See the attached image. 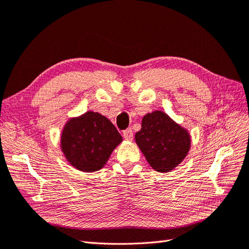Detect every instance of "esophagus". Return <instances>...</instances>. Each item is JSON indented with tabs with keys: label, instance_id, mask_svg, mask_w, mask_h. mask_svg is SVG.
I'll return each instance as SVG.
<instances>
[{
	"label": "esophagus",
	"instance_id": "obj_1",
	"mask_svg": "<svg viewBox=\"0 0 249 249\" xmlns=\"http://www.w3.org/2000/svg\"><path fill=\"white\" fill-rule=\"evenodd\" d=\"M123 136L126 141H132L133 140V132H132L131 129H126L123 132Z\"/></svg>",
	"mask_w": 249,
	"mask_h": 249
}]
</instances>
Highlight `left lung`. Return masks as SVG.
Returning a JSON list of instances; mask_svg holds the SVG:
<instances>
[{"instance_id":"8db88e82","label":"left lung","mask_w":249,"mask_h":249,"mask_svg":"<svg viewBox=\"0 0 249 249\" xmlns=\"http://www.w3.org/2000/svg\"><path fill=\"white\" fill-rule=\"evenodd\" d=\"M135 142L154 170L168 173L186 158L191 149V135L166 113L154 110L142 117Z\"/></svg>"}]
</instances>
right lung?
I'll return each mask as SVG.
<instances>
[{"label": "right lung", "instance_id": "right-lung-1", "mask_svg": "<svg viewBox=\"0 0 249 249\" xmlns=\"http://www.w3.org/2000/svg\"><path fill=\"white\" fill-rule=\"evenodd\" d=\"M123 137L106 116L87 110L71 117L60 134V149L71 166L83 173L100 170Z\"/></svg>", "mask_w": 249, "mask_h": 249}]
</instances>
